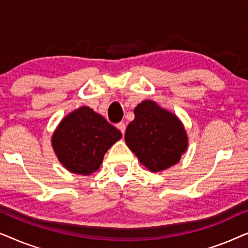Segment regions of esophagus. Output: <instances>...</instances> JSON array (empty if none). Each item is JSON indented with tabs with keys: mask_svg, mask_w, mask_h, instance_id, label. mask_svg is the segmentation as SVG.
<instances>
[{
	"mask_svg": "<svg viewBox=\"0 0 248 248\" xmlns=\"http://www.w3.org/2000/svg\"><path fill=\"white\" fill-rule=\"evenodd\" d=\"M116 126H117L118 130L122 132V133H123V134L125 133V130H126V125H125V123H123V122H121V123H118L116 125Z\"/></svg>",
	"mask_w": 248,
	"mask_h": 248,
	"instance_id": "obj_1",
	"label": "esophagus"
}]
</instances>
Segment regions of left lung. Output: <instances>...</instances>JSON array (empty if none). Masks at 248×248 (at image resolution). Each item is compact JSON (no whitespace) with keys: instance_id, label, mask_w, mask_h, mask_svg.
I'll use <instances>...</instances> for the list:
<instances>
[{"instance_id":"8db88e82","label":"left lung","mask_w":248,"mask_h":248,"mask_svg":"<svg viewBox=\"0 0 248 248\" xmlns=\"http://www.w3.org/2000/svg\"><path fill=\"white\" fill-rule=\"evenodd\" d=\"M134 115L126 127L125 142L139 161L152 172L177 164L188 145L182 121L149 99L134 108Z\"/></svg>"}]
</instances>
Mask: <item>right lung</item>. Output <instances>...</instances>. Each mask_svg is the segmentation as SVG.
Wrapping results in <instances>:
<instances>
[{"label": "right lung", "mask_w": 248, "mask_h": 248, "mask_svg": "<svg viewBox=\"0 0 248 248\" xmlns=\"http://www.w3.org/2000/svg\"><path fill=\"white\" fill-rule=\"evenodd\" d=\"M121 138V132L101 115L82 106L60 122L52 147L64 168L87 176L99 169L105 154Z\"/></svg>", "instance_id": "1"}]
</instances>
